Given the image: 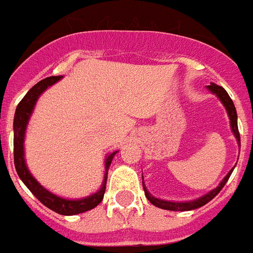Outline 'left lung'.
I'll return each mask as SVG.
<instances>
[{"mask_svg": "<svg viewBox=\"0 0 253 253\" xmlns=\"http://www.w3.org/2000/svg\"><path fill=\"white\" fill-rule=\"evenodd\" d=\"M208 90L210 92H213L219 98V100L222 102V104L225 106L226 111H227V115H229V119H230V125H231V130L234 133V136H235L236 141L239 143L240 146V134H239V130H238V116H236V110H235V106H234V103H232L231 98L229 96L227 91H226L225 88L221 87V86H218V84H209L208 86ZM232 169L230 171L225 177H223V180L219 183L217 188H214L213 191H210L209 193L207 195H204L203 197H200L197 200H192V201H187V203H173V201H166V200H159L154 196H151L149 192H147L146 187H145V184L142 181V185H143V191H145V195H146L147 200L150 201L153 205H155L157 208H161V209H166V210H173V211H185V210H193V209H197V208H201L204 207L205 204H208L210 200H213L215 196L221 192V189L225 187V184L227 183L229 180L230 175H231ZM143 179V177H142Z\"/></svg>", "mask_w": 253, "mask_h": 253, "instance_id": "1", "label": "left lung"}]
</instances>
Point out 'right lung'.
I'll return each instance as SVG.
<instances>
[{"instance_id": "right-lung-1", "label": "right lung", "mask_w": 253, "mask_h": 253, "mask_svg": "<svg viewBox=\"0 0 253 253\" xmlns=\"http://www.w3.org/2000/svg\"><path fill=\"white\" fill-rule=\"evenodd\" d=\"M61 78L62 76H53L38 82L34 87L28 90L27 94L24 95L23 99L18 104L15 116H14V165H15L17 173L19 175L24 185L32 192V195L35 196L43 205H45L46 208H49L50 210H53L56 213L62 214V215H76V214L84 213L87 210L94 209L96 205L102 203L103 197H104V192H106L108 169H110L111 162H112L117 151H114L110 155H107L106 161H104V163H106V173H104V180H103L102 188L96 193L88 196V197H84V199L66 200L62 199V197H58V196L53 195L52 192L46 191L45 188L43 185H40L39 181L30 173L26 161H24L23 149L24 134H26L28 120H30L34 107H35L42 92L45 91L46 88L56 84Z\"/></svg>"}]
</instances>
